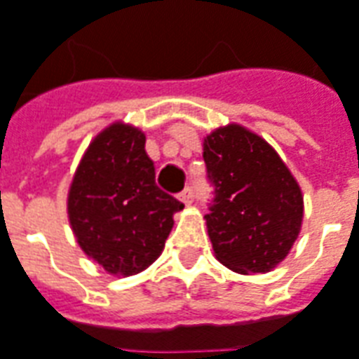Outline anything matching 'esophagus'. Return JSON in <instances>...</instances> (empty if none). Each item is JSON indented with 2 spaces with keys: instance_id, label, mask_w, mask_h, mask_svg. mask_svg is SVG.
Masks as SVG:
<instances>
[{
  "instance_id": "obj_1",
  "label": "esophagus",
  "mask_w": 359,
  "mask_h": 359,
  "mask_svg": "<svg viewBox=\"0 0 359 359\" xmlns=\"http://www.w3.org/2000/svg\"><path fill=\"white\" fill-rule=\"evenodd\" d=\"M192 198H194V194H192V188H184L182 192L179 194V200L182 202V204H190L192 202Z\"/></svg>"
}]
</instances>
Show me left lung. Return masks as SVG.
Masks as SVG:
<instances>
[{"mask_svg": "<svg viewBox=\"0 0 359 359\" xmlns=\"http://www.w3.org/2000/svg\"><path fill=\"white\" fill-rule=\"evenodd\" d=\"M214 187L208 235L215 258L239 274H264L292 250L302 231L303 194L266 140L239 124L204 137Z\"/></svg>", "mask_w": 359, "mask_h": 359, "instance_id": "left-lung-1", "label": "left lung"}]
</instances>
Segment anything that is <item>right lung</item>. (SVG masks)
<instances>
[{
	"mask_svg": "<svg viewBox=\"0 0 359 359\" xmlns=\"http://www.w3.org/2000/svg\"><path fill=\"white\" fill-rule=\"evenodd\" d=\"M182 208L155 184L144 132L124 122L89 144L67 192V217L81 250L124 278L157 260Z\"/></svg>",
	"mask_w": 359,
	"mask_h": 359,
	"instance_id": "right-lung-1",
	"label": "right lung"
}]
</instances>
